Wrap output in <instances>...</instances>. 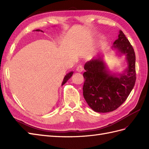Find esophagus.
<instances>
[{
  "mask_svg": "<svg viewBox=\"0 0 149 149\" xmlns=\"http://www.w3.org/2000/svg\"><path fill=\"white\" fill-rule=\"evenodd\" d=\"M83 70H84V67H83V66H82V65H79V66L77 67V69H76V70H77V71L79 72H82Z\"/></svg>",
  "mask_w": 149,
  "mask_h": 149,
  "instance_id": "34e87169",
  "label": "esophagus"
}]
</instances>
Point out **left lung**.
<instances>
[{"mask_svg": "<svg viewBox=\"0 0 149 149\" xmlns=\"http://www.w3.org/2000/svg\"><path fill=\"white\" fill-rule=\"evenodd\" d=\"M113 44V48L127 57L129 67L126 74L118 77L110 75L101 58H93L84 65V97L89 107L97 112L116 110L126 100L135 86V54L132 45L122 31Z\"/></svg>", "mask_w": 149, "mask_h": 149, "instance_id": "1", "label": "left lung"}]
</instances>
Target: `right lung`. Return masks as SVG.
<instances>
[{"mask_svg": "<svg viewBox=\"0 0 149 149\" xmlns=\"http://www.w3.org/2000/svg\"><path fill=\"white\" fill-rule=\"evenodd\" d=\"M36 31H40V29H37V30H36ZM72 74H73V72H70V73L67 74L65 76L64 79H63V82H62V85H63L64 84H65V82L67 81V80H69V79L72 77Z\"/></svg>", "mask_w": 149, "mask_h": 149, "instance_id": "add662e5", "label": "right lung"}]
</instances>
